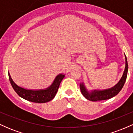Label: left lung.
I'll return each instance as SVG.
<instances>
[{
    "instance_id": "left-lung-1",
    "label": "left lung",
    "mask_w": 133,
    "mask_h": 133,
    "mask_svg": "<svg viewBox=\"0 0 133 133\" xmlns=\"http://www.w3.org/2000/svg\"><path fill=\"white\" fill-rule=\"evenodd\" d=\"M125 58H126V67H125L124 73H123L121 79H120L119 81L115 86L108 89L103 90V91H96V90H94V91L89 92L86 89L84 84L82 83L81 84H80V89L82 95L84 96L87 99L91 101H98L109 99L111 97L117 95L124 86L128 75V65L127 58H126V56H125Z\"/></svg>"
}]
</instances>
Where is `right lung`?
Returning a JSON list of instances; mask_svg holds the SVG:
<instances>
[{
    "instance_id": "add662e5",
    "label": "right lung",
    "mask_w": 133,
    "mask_h": 133,
    "mask_svg": "<svg viewBox=\"0 0 133 133\" xmlns=\"http://www.w3.org/2000/svg\"><path fill=\"white\" fill-rule=\"evenodd\" d=\"M64 76H65L63 74L58 75L55 79L52 84L47 89L34 91V90L25 89L24 88L18 86L13 81L9 72V81H10V82L14 90L16 91L17 94L24 99L33 102V103H47V102L50 101L54 98L57 92L58 89H59L61 82L62 81Z\"/></svg>"
}]
</instances>
